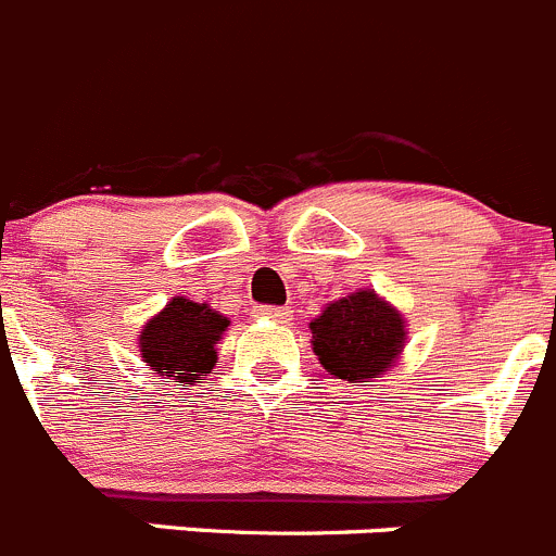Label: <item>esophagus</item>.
<instances>
[{"label": "esophagus", "mask_w": 556, "mask_h": 556, "mask_svg": "<svg viewBox=\"0 0 556 556\" xmlns=\"http://www.w3.org/2000/svg\"><path fill=\"white\" fill-rule=\"evenodd\" d=\"M256 316H258V319L275 321V325H287L289 316H292V311L275 308V305H262V308H256Z\"/></svg>", "instance_id": "esophagus-1"}]
</instances>
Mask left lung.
<instances>
[{"label":"left lung","instance_id":"obj_1","mask_svg":"<svg viewBox=\"0 0 556 556\" xmlns=\"http://www.w3.org/2000/svg\"><path fill=\"white\" fill-rule=\"evenodd\" d=\"M311 346L321 368L343 382H374L399 363L406 319L374 289H357L311 319Z\"/></svg>","mask_w":556,"mask_h":556}]
</instances>
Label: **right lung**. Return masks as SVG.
<instances>
[{"instance_id": "right-lung-1", "label": "right lung", "mask_w": 556, "mask_h": 556, "mask_svg": "<svg viewBox=\"0 0 556 556\" xmlns=\"http://www.w3.org/2000/svg\"><path fill=\"white\" fill-rule=\"evenodd\" d=\"M229 316L210 303L172 298L166 308L147 319L139 341L141 361L157 377H174L185 384L213 374L218 363V341L229 330Z\"/></svg>"}]
</instances>
